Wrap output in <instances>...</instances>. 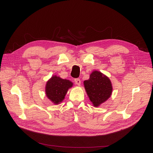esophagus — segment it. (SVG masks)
I'll return each mask as SVG.
<instances>
[{
  "label": "esophagus",
  "instance_id": "1",
  "mask_svg": "<svg viewBox=\"0 0 153 153\" xmlns=\"http://www.w3.org/2000/svg\"><path fill=\"white\" fill-rule=\"evenodd\" d=\"M74 81H75V82H76V85H77L78 86H80L81 85V80H80V79L76 78V79H75Z\"/></svg>",
  "mask_w": 153,
  "mask_h": 153
}]
</instances>
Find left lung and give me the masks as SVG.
<instances>
[{
    "instance_id": "obj_1",
    "label": "left lung",
    "mask_w": 153,
    "mask_h": 153,
    "mask_svg": "<svg viewBox=\"0 0 153 153\" xmlns=\"http://www.w3.org/2000/svg\"><path fill=\"white\" fill-rule=\"evenodd\" d=\"M84 85L90 100L95 107L99 106L111 95V82L100 72L93 71L89 79L84 81Z\"/></svg>"
}]
</instances>
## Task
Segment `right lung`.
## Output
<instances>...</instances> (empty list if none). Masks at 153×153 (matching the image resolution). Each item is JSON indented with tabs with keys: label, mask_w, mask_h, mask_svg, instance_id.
<instances>
[{
	"label": "right lung",
	"mask_w": 153,
	"mask_h": 153,
	"mask_svg": "<svg viewBox=\"0 0 153 153\" xmlns=\"http://www.w3.org/2000/svg\"><path fill=\"white\" fill-rule=\"evenodd\" d=\"M72 85V82L69 80L63 79L54 76L47 82L46 96L55 104H58L64 99L68 89L71 88Z\"/></svg>",
	"instance_id": "obj_1"
}]
</instances>
